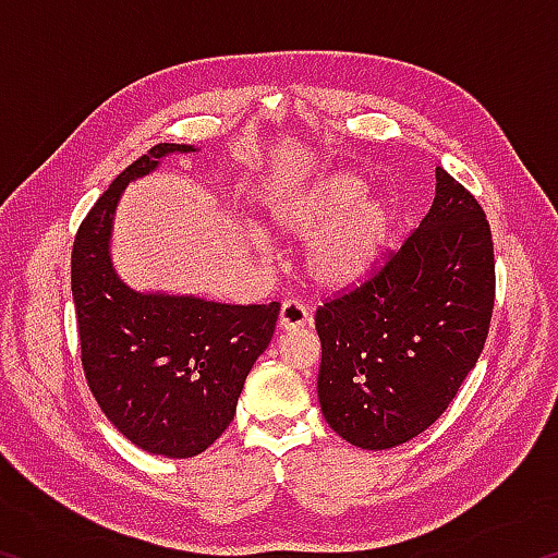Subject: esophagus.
<instances>
[{
  "instance_id": "34e87169",
  "label": "esophagus",
  "mask_w": 558,
  "mask_h": 558,
  "mask_svg": "<svg viewBox=\"0 0 558 558\" xmlns=\"http://www.w3.org/2000/svg\"><path fill=\"white\" fill-rule=\"evenodd\" d=\"M310 323V313L307 307L302 305L298 300H286L280 307V317H278V325L280 329H300Z\"/></svg>"
}]
</instances>
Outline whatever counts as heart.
Returning a JSON list of instances; mask_svg holds the SVG:
<instances>
[{"instance_id":"1","label":"heart","mask_w":558,"mask_h":558,"mask_svg":"<svg viewBox=\"0 0 558 558\" xmlns=\"http://www.w3.org/2000/svg\"><path fill=\"white\" fill-rule=\"evenodd\" d=\"M266 219L280 239L307 241L302 268L317 290L327 292L352 290L369 278L393 233L389 199L366 194L364 179L349 172L278 192L266 206Z\"/></svg>"}]
</instances>
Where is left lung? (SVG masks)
<instances>
[{"label": "left lung", "instance_id": "1", "mask_svg": "<svg viewBox=\"0 0 558 558\" xmlns=\"http://www.w3.org/2000/svg\"><path fill=\"white\" fill-rule=\"evenodd\" d=\"M493 307L485 211L438 167L418 229L369 280L317 310V396L329 428L386 450L433 426L477 364Z\"/></svg>", "mask_w": 558, "mask_h": 558}]
</instances>
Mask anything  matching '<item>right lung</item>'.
<instances>
[{"label":"right lung","mask_w":558,"mask_h":558,"mask_svg":"<svg viewBox=\"0 0 558 558\" xmlns=\"http://www.w3.org/2000/svg\"><path fill=\"white\" fill-rule=\"evenodd\" d=\"M172 153L162 143L120 172L83 219L71 253L81 362L102 413L153 456L194 458L229 428L245 376L276 332L280 302L226 305L194 295L137 292L110 260L122 189Z\"/></svg>","instance_id":"right-lung-1"}]
</instances>
